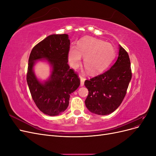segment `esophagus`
<instances>
[{
  "instance_id": "34e87169",
  "label": "esophagus",
  "mask_w": 156,
  "mask_h": 156,
  "mask_svg": "<svg viewBox=\"0 0 156 156\" xmlns=\"http://www.w3.org/2000/svg\"><path fill=\"white\" fill-rule=\"evenodd\" d=\"M79 77H80V79H81V86L83 87L84 85V81H85V78H84L83 76H82V75H79Z\"/></svg>"
}]
</instances>
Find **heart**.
<instances>
[{"mask_svg": "<svg viewBox=\"0 0 156 156\" xmlns=\"http://www.w3.org/2000/svg\"><path fill=\"white\" fill-rule=\"evenodd\" d=\"M115 48L109 43L93 37H85L77 44V49L72 47L68 52L71 66L76 68L84 57V68L90 73H97L104 70L115 56Z\"/></svg>", "mask_w": 156, "mask_h": 156, "instance_id": "1", "label": "heart"}]
</instances>
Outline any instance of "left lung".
<instances>
[{
    "mask_svg": "<svg viewBox=\"0 0 156 156\" xmlns=\"http://www.w3.org/2000/svg\"><path fill=\"white\" fill-rule=\"evenodd\" d=\"M128 53L119 45V56L105 72L84 81L88 90L85 105L92 113L107 115L114 112L123 101L131 79Z\"/></svg>",
    "mask_w": 156,
    "mask_h": 156,
    "instance_id": "obj_1",
    "label": "left lung"
}]
</instances>
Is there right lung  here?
Instances as JSON below:
<instances>
[{
	"label": "right lung",
	"mask_w": 156,
	"mask_h": 156,
	"mask_svg": "<svg viewBox=\"0 0 156 156\" xmlns=\"http://www.w3.org/2000/svg\"><path fill=\"white\" fill-rule=\"evenodd\" d=\"M68 34H52L33 48L30 54L27 81L35 104L45 115H59L69 105L70 94L80 85V79L70 69ZM45 59L52 68L50 78L42 83L37 79L33 68L35 61Z\"/></svg>",
	"instance_id": "right-lung-1"
}]
</instances>
